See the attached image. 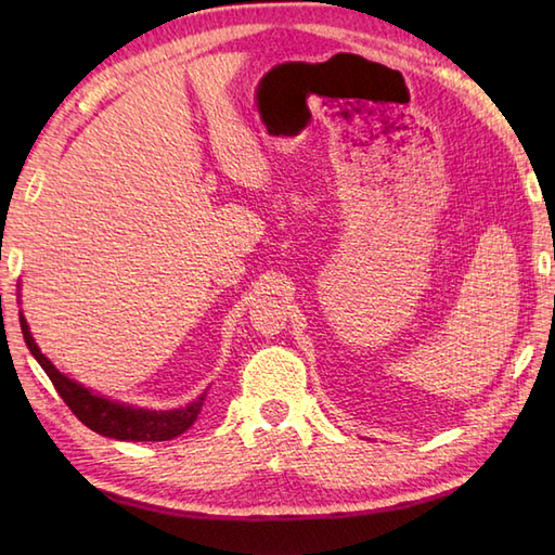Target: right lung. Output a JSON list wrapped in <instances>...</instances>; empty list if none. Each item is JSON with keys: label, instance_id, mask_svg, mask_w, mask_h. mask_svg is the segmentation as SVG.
Instances as JSON below:
<instances>
[{"label": "right lung", "instance_id": "1", "mask_svg": "<svg viewBox=\"0 0 555 555\" xmlns=\"http://www.w3.org/2000/svg\"><path fill=\"white\" fill-rule=\"evenodd\" d=\"M21 332H23V338H26L28 350L33 352V358L40 362V367L47 372V376H50L56 393L62 396L68 410L74 412L86 427H90L92 431H98L102 436H109V439H119V441H169L173 436H181L188 427H193L199 410H203L207 393L193 400L191 405L179 408V410L131 408V405L114 403V400L90 393L86 386H80L78 382H70L68 376H64L50 360L42 356L40 348L35 346V340L28 332V324L23 317H21Z\"/></svg>", "mask_w": 555, "mask_h": 555}]
</instances>
